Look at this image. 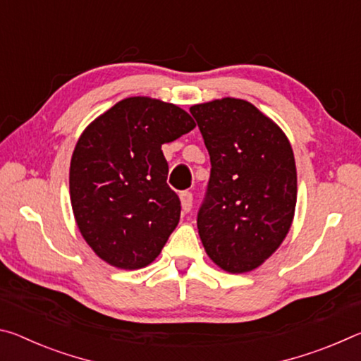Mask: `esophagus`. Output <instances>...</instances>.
Instances as JSON below:
<instances>
[{
  "instance_id": "esophagus-1",
  "label": "esophagus",
  "mask_w": 361,
  "mask_h": 361,
  "mask_svg": "<svg viewBox=\"0 0 361 361\" xmlns=\"http://www.w3.org/2000/svg\"><path fill=\"white\" fill-rule=\"evenodd\" d=\"M180 200H181V209H183V212H189L191 210V207H192V194L189 192V191H183L181 194H180Z\"/></svg>"
}]
</instances>
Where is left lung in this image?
Segmentation results:
<instances>
[{"instance_id": "obj_1", "label": "left lung", "mask_w": 361, "mask_h": 361, "mask_svg": "<svg viewBox=\"0 0 361 361\" xmlns=\"http://www.w3.org/2000/svg\"><path fill=\"white\" fill-rule=\"evenodd\" d=\"M189 111L212 164L197 213L200 240L223 271H253L280 247L295 216L291 145L276 122L245 100L226 97Z\"/></svg>"}]
</instances>
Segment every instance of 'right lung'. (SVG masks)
Instances as JSON below:
<instances>
[{"mask_svg":"<svg viewBox=\"0 0 361 361\" xmlns=\"http://www.w3.org/2000/svg\"><path fill=\"white\" fill-rule=\"evenodd\" d=\"M194 127L180 106L130 97L79 137L70 166L73 213L84 240L108 264L142 269L166 245L181 205L167 185L161 148Z\"/></svg>","mask_w":361,"mask_h":361,"instance_id":"1","label":"right lung"}]
</instances>
